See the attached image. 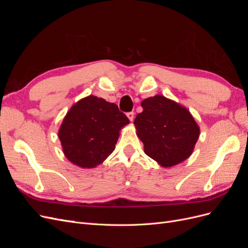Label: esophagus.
Listing matches in <instances>:
<instances>
[{"mask_svg":"<svg viewBox=\"0 0 248 248\" xmlns=\"http://www.w3.org/2000/svg\"><path fill=\"white\" fill-rule=\"evenodd\" d=\"M127 117H128V119H129L130 121L132 122V121H133V119H134V112H133V111L127 112Z\"/></svg>","mask_w":248,"mask_h":248,"instance_id":"34e87169","label":"esophagus"}]
</instances>
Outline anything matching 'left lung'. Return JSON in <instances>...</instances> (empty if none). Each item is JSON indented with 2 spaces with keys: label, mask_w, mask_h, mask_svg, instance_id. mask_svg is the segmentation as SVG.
<instances>
[{
  "label": "left lung",
  "mask_w": 248,
  "mask_h": 248,
  "mask_svg": "<svg viewBox=\"0 0 248 248\" xmlns=\"http://www.w3.org/2000/svg\"><path fill=\"white\" fill-rule=\"evenodd\" d=\"M141 107L133 124L145 153L164 168L188 158L200 136L190 112L161 95L145 99Z\"/></svg>",
  "instance_id": "1"
}]
</instances>
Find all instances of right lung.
Instances as JSON below:
<instances>
[{
  "label": "right lung",
  "mask_w": 248,
  "mask_h": 248,
  "mask_svg": "<svg viewBox=\"0 0 248 248\" xmlns=\"http://www.w3.org/2000/svg\"><path fill=\"white\" fill-rule=\"evenodd\" d=\"M128 123L117 104L88 96L69 109L60 127L64 154L80 168H95L112 153L120 129Z\"/></svg>",
  "instance_id": "obj_1"
}]
</instances>
